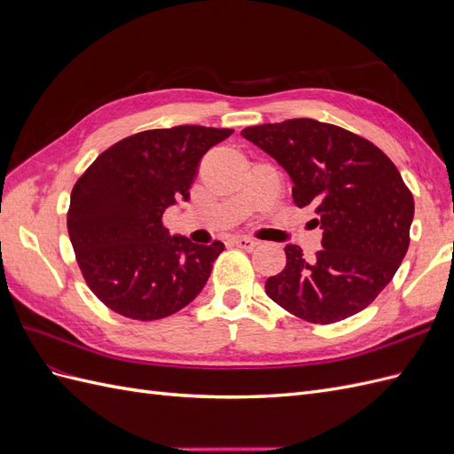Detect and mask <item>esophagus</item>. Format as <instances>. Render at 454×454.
<instances>
[{
    "mask_svg": "<svg viewBox=\"0 0 454 454\" xmlns=\"http://www.w3.org/2000/svg\"><path fill=\"white\" fill-rule=\"evenodd\" d=\"M232 244L239 246V248H242V250H254L259 242L252 240L248 237H237V239H232Z\"/></svg>",
    "mask_w": 454,
    "mask_h": 454,
    "instance_id": "esophagus-1",
    "label": "esophagus"
}]
</instances>
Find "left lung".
I'll return each instance as SVG.
<instances>
[{"mask_svg":"<svg viewBox=\"0 0 454 454\" xmlns=\"http://www.w3.org/2000/svg\"><path fill=\"white\" fill-rule=\"evenodd\" d=\"M242 136L286 168L295 206H312V222L324 229L312 261L286 246V267L265 282L267 295L310 324H335L369 307L411 240L415 200L395 164L362 136L314 119L248 127Z\"/></svg>","mask_w":454,"mask_h":454,"instance_id":"left-lung-1","label":"left lung"}]
</instances>
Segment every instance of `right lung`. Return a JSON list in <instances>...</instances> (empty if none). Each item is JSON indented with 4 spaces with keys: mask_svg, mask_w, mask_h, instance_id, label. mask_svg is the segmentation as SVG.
<instances>
[{
    "mask_svg": "<svg viewBox=\"0 0 454 454\" xmlns=\"http://www.w3.org/2000/svg\"><path fill=\"white\" fill-rule=\"evenodd\" d=\"M231 129L182 125L107 147L72 189L67 232L90 292L130 320L182 310L204 287L223 244L170 237L162 214L189 199L202 155Z\"/></svg>",
    "mask_w": 454,
    "mask_h": 454,
    "instance_id": "1",
    "label": "right lung"
}]
</instances>
